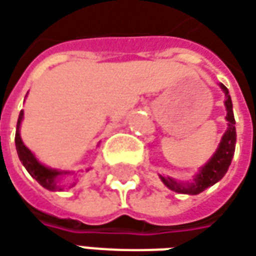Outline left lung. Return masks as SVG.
Instances as JSON below:
<instances>
[{
    "instance_id": "left-lung-1",
    "label": "left lung",
    "mask_w": 256,
    "mask_h": 256,
    "mask_svg": "<svg viewBox=\"0 0 256 256\" xmlns=\"http://www.w3.org/2000/svg\"><path fill=\"white\" fill-rule=\"evenodd\" d=\"M222 90H224L226 100H225V108H226V120H228V130L225 132L224 137L220 143V147L216 152V154L212 156V158L208 162L202 170L197 174L194 182L190 184H181L172 178H164L162 177L163 182L170 190H174L177 192L182 194H200L201 191H204L208 187L214 186L216 181H220L225 176V172H228V167L231 164V160L234 157L235 152V142H236V132H235V119H234L232 112V100L231 96L228 93V89L224 84H221Z\"/></svg>"
}]
</instances>
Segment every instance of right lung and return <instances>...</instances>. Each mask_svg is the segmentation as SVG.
<instances>
[{
	"label": "right lung",
	"instance_id": "obj_1",
	"mask_svg": "<svg viewBox=\"0 0 256 256\" xmlns=\"http://www.w3.org/2000/svg\"><path fill=\"white\" fill-rule=\"evenodd\" d=\"M22 116L24 112H21L20 113V118H18V123H16V132H15V146H16V152H18V157H20L21 163L26 168V172H30L42 187H45L46 190H50V191L62 190V187H59L56 180L62 172H56V170H52V168H48V167H45V166L38 163L36 158L31 153V150L24 146L21 136H20V124H21Z\"/></svg>",
	"mask_w": 256,
	"mask_h": 256
}]
</instances>
